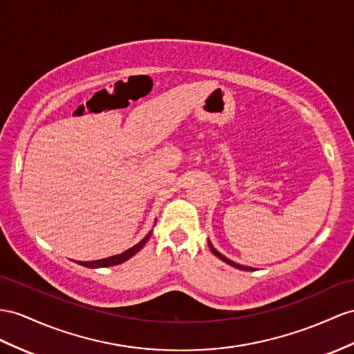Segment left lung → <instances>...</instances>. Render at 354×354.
Listing matches in <instances>:
<instances>
[{
  "label": "left lung",
  "instance_id": "left-lung-1",
  "mask_svg": "<svg viewBox=\"0 0 354 354\" xmlns=\"http://www.w3.org/2000/svg\"><path fill=\"white\" fill-rule=\"evenodd\" d=\"M207 245H209V248H211V251L214 252V254L218 257V259H221L223 261H225V263L227 265H230V266H233V268H236V269H241V270H254V268H250V266H242V265H239V263H234V261H232L230 259H227L225 256H223L220 251H216L215 248H214V245L211 243V241H207Z\"/></svg>",
  "mask_w": 354,
  "mask_h": 354
}]
</instances>
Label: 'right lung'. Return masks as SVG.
<instances>
[{"label": "right lung", "instance_id": "right-lung-1", "mask_svg": "<svg viewBox=\"0 0 354 354\" xmlns=\"http://www.w3.org/2000/svg\"><path fill=\"white\" fill-rule=\"evenodd\" d=\"M151 238V232L145 236L140 242L136 243L134 247L129 248L127 251L121 252V254H116V256H112V257H107V259H102V260H94V261H76V263L82 265L85 268H91V269H97V268H107V266H115V265H120V263H124V261H127L129 259H131L136 252H139L145 243L148 242V239Z\"/></svg>", "mask_w": 354, "mask_h": 354}]
</instances>
